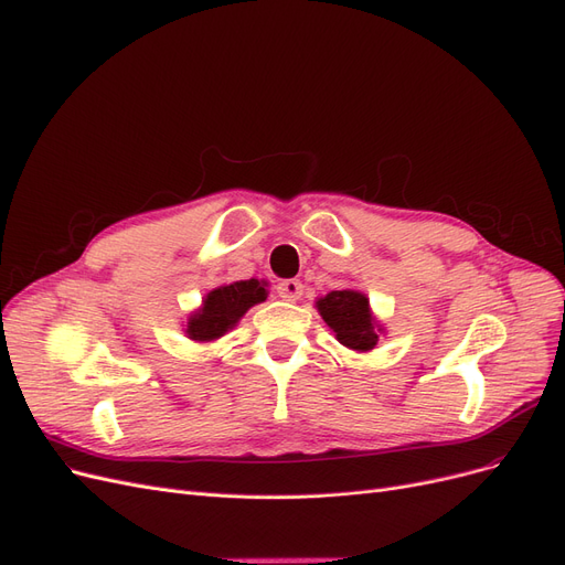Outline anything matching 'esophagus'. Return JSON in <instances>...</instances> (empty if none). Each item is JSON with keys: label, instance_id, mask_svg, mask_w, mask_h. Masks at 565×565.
Masks as SVG:
<instances>
[{"label": "esophagus", "instance_id": "esophagus-1", "mask_svg": "<svg viewBox=\"0 0 565 565\" xmlns=\"http://www.w3.org/2000/svg\"><path fill=\"white\" fill-rule=\"evenodd\" d=\"M276 289H278V297H280V299H285V301H299V299H301V295H303V285H301V280H295V278L280 280Z\"/></svg>", "mask_w": 565, "mask_h": 565}]
</instances>
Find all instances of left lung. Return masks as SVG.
I'll list each match as a JSON object with an SVG mask.
<instances>
[{"mask_svg":"<svg viewBox=\"0 0 565 565\" xmlns=\"http://www.w3.org/2000/svg\"><path fill=\"white\" fill-rule=\"evenodd\" d=\"M322 320L333 329L335 338L350 350L366 352L377 343V333L369 310V299L354 289L329 291L318 301Z\"/></svg>","mask_w":565,"mask_h":565,"instance_id":"1","label":"left lung"}]
</instances>
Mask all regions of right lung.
<instances>
[{"label":"right lung","mask_w":565,"mask_h":565,"mask_svg":"<svg viewBox=\"0 0 565 565\" xmlns=\"http://www.w3.org/2000/svg\"><path fill=\"white\" fill-rule=\"evenodd\" d=\"M259 280H238L213 289L188 322V333L192 341H215V338L227 333L247 308L262 303L268 291Z\"/></svg>","instance_id":"1"}]
</instances>
